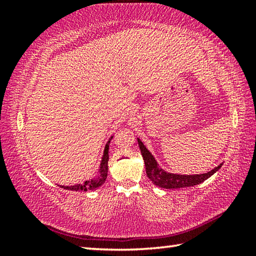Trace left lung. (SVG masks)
I'll use <instances>...</instances> for the list:
<instances>
[{"instance_id": "1", "label": "left lung", "mask_w": 256, "mask_h": 256, "mask_svg": "<svg viewBox=\"0 0 256 256\" xmlns=\"http://www.w3.org/2000/svg\"><path fill=\"white\" fill-rule=\"evenodd\" d=\"M138 146H140L142 157H144V160L146 176L149 177V180L152 182L154 185H157L159 188H170V190L182 188H190V186L198 185L209 178L210 176L214 175L216 172H218L219 168L222 166V164H220L218 167L214 168L212 170L204 172V174H198V175L172 174V172H164L162 168L159 167V164L157 162H156L154 156L151 154L150 151L146 148L140 138H138Z\"/></svg>"}]
</instances>
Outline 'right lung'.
<instances>
[{
	"label": "right lung",
	"mask_w": 256,
	"mask_h": 256,
	"mask_svg": "<svg viewBox=\"0 0 256 256\" xmlns=\"http://www.w3.org/2000/svg\"><path fill=\"white\" fill-rule=\"evenodd\" d=\"M112 136H110V140L105 146V150H104V154L102 158V162H100V167H99L98 170V175L96 177H94L92 180H86L84 184H76V185H72V186H60V188H66V190H97L99 186H102L107 178V172H108V159H110V156H108V149H110V144Z\"/></svg>",
	"instance_id": "1"
}]
</instances>
